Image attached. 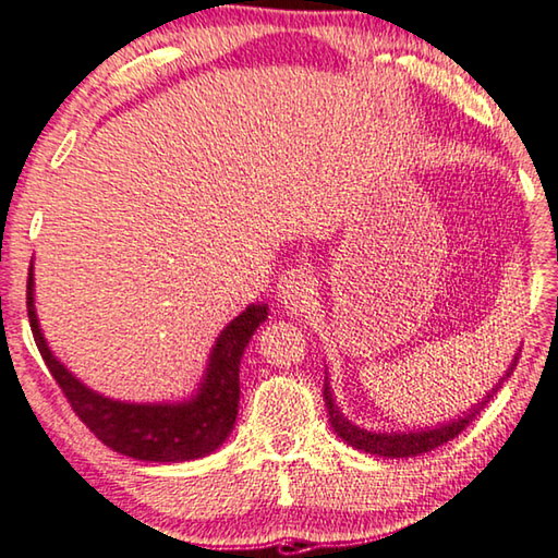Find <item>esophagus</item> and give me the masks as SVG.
I'll use <instances>...</instances> for the list:
<instances>
[{
	"label": "esophagus",
	"instance_id": "1",
	"mask_svg": "<svg viewBox=\"0 0 558 558\" xmlns=\"http://www.w3.org/2000/svg\"><path fill=\"white\" fill-rule=\"evenodd\" d=\"M316 289V277L308 269H291L279 281V296L284 304H306Z\"/></svg>",
	"mask_w": 558,
	"mask_h": 558
}]
</instances>
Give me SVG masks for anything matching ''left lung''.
<instances>
[{"instance_id": "1", "label": "left lung", "mask_w": 558, "mask_h": 558, "mask_svg": "<svg viewBox=\"0 0 558 558\" xmlns=\"http://www.w3.org/2000/svg\"><path fill=\"white\" fill-rule=\"evenodd\" d=\"M514 368H517V355L509 365L507 376L499 380V386L492 388L487 392V398L482 400V403L474 405L468 415L452 420V423L437 425V427H433V430H417V433H413V430L410 433H368V430H363V427L353 425L349 417H343L339 405L333 403L331 388H328V380H326L324 383V400L328 408V423H331L333 433L339 435L343 442L355 447V450L378 454V458H415V454L430 452V450H435V447L454 440V437H458L464 427H468L472 420L480 415V410L489 403V398H495V392L501 388V383H505L511 373H514Z\"/></svg>"}]
</instances>
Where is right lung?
<instances>
[{
	"mask_svg": "<svg viewBox=\"0 0 558 558\" xmlns=\"http://www.w3.org/2000/svg\"><path fill=\"white\" fill-rule=\"evenodd\" d=\"M267 304H252L219 333L197 396L185 403H121L86 388L49 351L34 308V267L26 279V312L44 363L90 433L111 450L145 462H187L215 452L232 433L240 408V359L267 318Z\"/></svg>",
	"mask_w": 558,
	"mask_h": 558,
	"instance_id": "add662e5",
	"label": "right lung"
}]
</instances>
